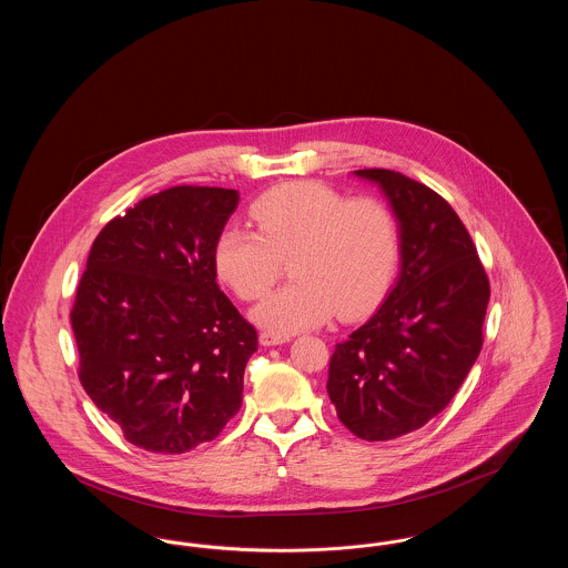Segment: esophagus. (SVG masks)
I'll return each mask as SVG.
<instances>
[{"label":"esophagus","instance_id":"obj_1","mask_svg":"<svg viewBox=\"0 0 568 568\" xmlns=\"http://www.w3.org/2000/svg\"><path fill=\"white\" fill-rule=\"evenodd\" d=\"M287 341H290V336H281V334H274V332H262V334H260V343H262L264 347L283 345V343H287Z\"/></svg>","mask_w":568,"mask_h":568}]
</instances>
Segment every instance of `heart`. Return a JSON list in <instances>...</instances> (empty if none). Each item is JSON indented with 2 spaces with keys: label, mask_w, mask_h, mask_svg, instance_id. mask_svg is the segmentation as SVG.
I'll use <instances>...</instances> for the list:
<instances>
[{
  "label": "heart",
  "mask_w": 568,
  "mask_h": 568,
  "mask_svg": "<svg viewBox=\"0 0 568 568\" xmlns=\"http://www.w3.org/2000/svg\"><path fill=\"white\" fill-rule=\"evenodd\" d=\"M251 216L257 232L225 227L215 243L219 278L243 300L264 296L292 260V285L253 308L268 332L290 336L362 315L387 287L400 253L398 221L375 197L349 200L322 183H290L264 193Z\"/></svg>",
  "instance_id": "heart-1"
}]
</instances>
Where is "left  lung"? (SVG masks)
Masks as SVG:
<instances>
[{"label": "left lung", "mask_w": 568, "mask_h": 568, "mask_svg": "<svg viewBox=\"0 0 568 568\" xmlns=\"http://www.w3.org/2000/svg\"><path fill=\"white\" fill-rule=\"evenodd\" d=\"M400 223V276L329 359L327 394L364 440L419 430L452 403L484 345L489 281L470 234L436 191L368 168Z\"/></svg>", "instance_id": "1"}]
</instances>
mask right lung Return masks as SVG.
<instances>
[{
	"instance_id": "add662e5",
	"label": "right lung",
	"mask_w": 568,
	"mask_h": 568,
	"mask_svg": "<svg viewBox=\"0 0 568 568\" xmlns=\"http://www.w3.org/2000/svg\"><path fill=\"white\" fill-rule=\"evenodd\" d=\"M239 191L179 185L93 241L70 313L79 378L140 449L213 440L243 405L257 332L216 285L215 243Z\"/></svg>"
}]
</instances>
